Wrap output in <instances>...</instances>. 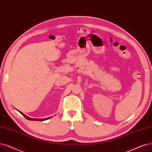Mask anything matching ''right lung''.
Segmentation results:
<instances>
[{
  "mask_svg": "<svg viewBox=\"0 0 152 152\" xmlns=\"http://www.w3.org/2000/svg\"><path fill=\"white\" fill-rule=\"evenodd\" d=\"M20 112V113L22 115H23L25 118H26L27 119V120H34V121H44V120H48V119H49L50 118V117L49 118H44V119H34V118H29V117H27V116H26L24 114H23V113H21V112L20 111H19Z\"/></svg>",
  "mask_w": 152,
  "mask_h": 152,
  "instance_id": "add662e5",
  "label": "right lung"
}]
</instances>
